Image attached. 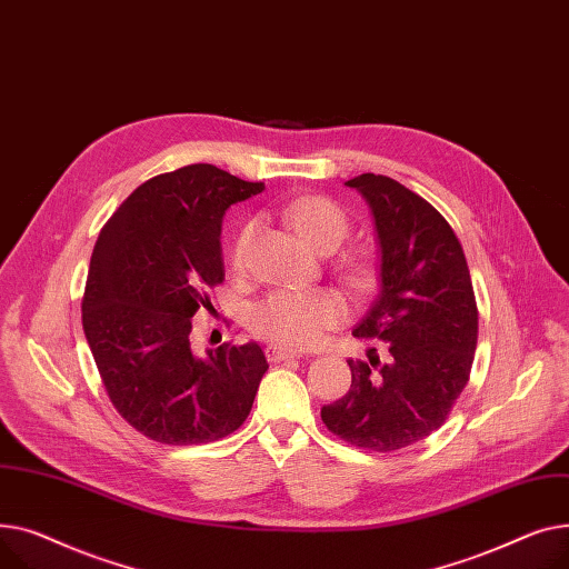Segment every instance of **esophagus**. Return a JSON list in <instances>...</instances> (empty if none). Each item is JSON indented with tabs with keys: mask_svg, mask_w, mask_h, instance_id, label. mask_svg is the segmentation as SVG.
Masks as SVG:
<instances>
[{
	"mask_svg": "<svg viewBox=\"0 0 569 569\" xmlns=\"http://www.w3.org/2000/svg\"><path fill=\"white\" fill-rule=\"evenodd\" d=\"M266 358H269L271 362H282V360H291V358H303V353L284 349L280 345H269L266 347Z\"/></svg>",
	"mask_w": 569,
	"mask_h": 569,
	"instance_id": "34e87169",
	"label": "esophagus"
}]
</instances>
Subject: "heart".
<instances>
[{"instance_id":"b5f03b06","label":"heart","mask_w":569,"mask_h":569,"mask_svg":"<svg viewBox=\"0 0 569 569\" xmlns=\"http://www.w3.org/2000/svg\"><path fill=\"white\" fill-rule=\"evenodd\" d=\"M287 220L312 248L328 243L340 246L349 233V216L328 197H300L287 207ZM254 224L246 222L231 243L229 263L233 271H243ZM345 319L342 298L330 289H278L250 310L248 323L259 338L291 349H308L323 340L326 330Z\"/></svg>"}]
</instances>
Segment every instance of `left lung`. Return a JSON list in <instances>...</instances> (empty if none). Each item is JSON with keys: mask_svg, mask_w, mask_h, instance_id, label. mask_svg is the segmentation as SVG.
<instances>
[{"mask_svg": "<svg viewBox=\"0 0 569 569\" xmlns=\"http://www.w3.org/2000/svg\"><path fill=\"white\" fill-rule=\"evenodd\" d=\"M372 207L381 246V291L353 328L370 360H347L351 388L321 409L342 441L392 452L439 429L469 383L478 303L461 243L427 199L383 174L347 181ZM389 353L381 361L376 347Z\"/></svg>", "mask_w": 569, "mask_h": 569, "instance_id": "1", "label": "left lung"}]
</instances>
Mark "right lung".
Here are the masks:
<instances>
[{
    "label": "right lung",
    "mask_w": 569,
    "mask_h": 569,
    "mask_svg": "<svg viewBox=\"0 0 569 569\" xmlns=\"http://www.w3.org/2000/svg\"><path fill=\"white\" fill-rule=\"evenodd\" d=\"M263 190L197 162L132 190L98 233L82 296V328L119 416L164 446L237 431L269 362L259 345L190 349L192 317L224 280V211Z\"/></svg>",
    "instance_id": "1"
}]
</instances>
